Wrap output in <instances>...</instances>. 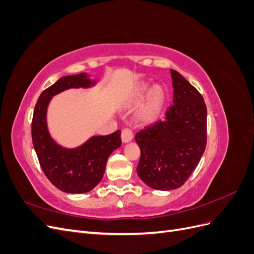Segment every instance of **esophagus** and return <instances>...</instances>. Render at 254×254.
Masks as SVG:
<instances>
[{"mask_svg":"<svg viewBox=\"0 0 254 254\" xmlns=\"http://www.w3.org/2000/svg\"><path fill=\"white\" fill-rule=\"evenodd\" d=\"M122 141L124 143H128L133 139V132L131 129L129 128H124L122 130Z\"/></svg>","mask_w":254,"mask_h":254,"instance_id":"esophagus-1","label":"esophagus"}]
</instances>
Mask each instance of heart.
<instances>
[{
    "instance_id": "1",
    "label": "heart",
    "mask_w": 254,
    "mask_h": 254,
    "mask_svg": "<svg viewBox=\"0 0 254 254\" xmlns=\"http://www.w3.org/2000/svg\"><path fill=\"white\" fill-rule=\"evenodd\" d=\"M150 88V84L147 81H143L139 83L135 92V102H140L141 99L147 93L148 90ZM165 99V91L163 87L156 84L153 86L148 92L144 104L142 105L139 112V120L144 124H149V123L155 122L159 117V113L162 109Z\"/></svg>"
}]
</instances>
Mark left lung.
Returning <instances> with one entry per match:
<instances>
[{
    "mask_svg": "<svg viewBox=\"0 0 254 254\" xmlns=\"http://www.w3.org/2000/svg\"><path fill=\"white\" fill-rule=\"evenodd\" d=\"M174 104L164 121L135 134L141 149L137 175L148 187L171 190L183 186L195 171L206 145V106L195 87L171 70Z\"/></svg>",
    "mask_w": 254,
    "mask_h": 254,
    "instance_id": "obj_1",
    "label": "left lung"
}]
</instances>
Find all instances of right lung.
<instances>
[{
	"mask_svg": "<svg viewBox=\"0 0 254 254\" xmlns=\"http://www.w3.org/2000/svg\"><path fill=\"white\" fill-rule=\"evenodd\" d=\"M96 83L87 73L64 76L45 89L35 106L32 139L40 166L47 178L60 190L82 194L102 180L107 160L121 140V130L108 135H95L76 148H64L52 139L47 124L48 106L54 95L72 88H90Z\"/></svg>",
	"mask_w": 254,
	"mask_h": 254,
	"instance_id": "1",
	"label": "right lung"
}]
</instances>
